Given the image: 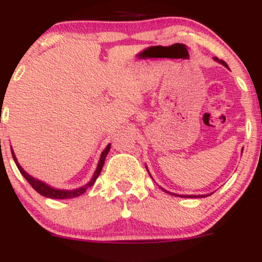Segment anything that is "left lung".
I'll list each match as a JSON object with an SVG mask.
<instances>
[{"label": "left lung", "mask_w": 262, "mask_h": 262, "mask_svg": "<svg viewBox=\"0 0 262 262\" xmlns=\"http://www.w3.org/2000/svg\"><path fill=\"white\" fill-rule=\"evenodd\" d=\"M214 60H215V61L221 62L222 65H224V66H225V68H228L227 62L223 61V60H219L218 58H214ZM161 189H162V191H165L164 188H161ZM165 192H167V191H165ZM169 193H170V192H169ZM170 194H173V193H170ZM175 196H177V194H175ZM207 196H209V194H206V196H204V194H203V196H201V194H200V196H189V194H187V196H180V197H191V198H193V197H198V198H200V197H207Z\"/></svg>", "instance_id": "obj_1"}]
</instances>
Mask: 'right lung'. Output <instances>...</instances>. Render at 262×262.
<instances>
[{
	"label": "right lung",
	"instance_id": "add662e5",
	"mask_svg": "<svg viewBox=\"0 0 262 262\" xmlns=\"http://www.w3.org/2000/svg\"><path fill=\"white\" fill-rule=\"evenodd\" d=\"M110 149H111V144H108V145L106 146V149L102 151L100 161H98V165H97V169H96L95 173H93L91 181H90L89 183H86V185L82 186V187L75 188V189H58V188L50 187V186L47 185V183L39 181V180L34 179V177H32L31 175H28V173H27L26 171L22 169V166L18 164L17 158H16V155H14V152H13V150H12V148H11V151H12V156H13V160H14V162H16L18 170H19V172L22 173L23 177H25L27 181L29 182V185H31L32 187L38 192V193H40L41 196H44V197L54 198V200H66V198L79 197L80 194H82L83 192H86V189L89 187H91L93 183H95L96 180H97V177L100 176L101 170H102V167H103V164H104V159H106V156L108 154V151H110Z\"/></svg>",
	"mask_w": 262,
	"mask_h": 262
}]
</instances>
